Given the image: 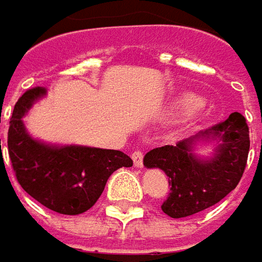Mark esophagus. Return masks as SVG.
Wrapping results in <instances>:
<instances>
[{
	"instance_id": "34e87169",
	"label": "esophagus",
	"mask_w": 262,
	"mask_h": 262,
	"mask_svg": "<svg viewBox=\"0 0 262 262\" xmlns=\"http://www.w3.org/2000/svg\"><path fill=\"white\" fill-rule=\"evenodd\" d=\"M133 162H134V166H137V168H141L143 166V153L140 150H136L133 153Z\"/></svg>"
}]
</instances>
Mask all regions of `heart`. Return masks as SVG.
I'll use <instances>...</instances> for the list:
<instances>
[{"mask_svg":"<svg viewBox=\"0 0 262 262\" xmlns=\"http://www.w3.org/2000/svg\"><path fill=\"white\" fill-rule=\"evenodd\" d=\"M203 100L198 94L193 93H183L178 97L174 98L169 109L172 113H181V115H191L199 109H202Z\"/></svg>","mask_w":262,"mask_h":262,"instance_id":"b5f03b06","label":"heart"}]
</instances>
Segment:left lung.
Here are the masks:
<instances>
[{"instance_id":"left-lung-1","label":"left lung","mask_w":262,"mask_h":262,"mask_svg":"<svg viewBox=\"0 0 262 262\" xmlns=\"http://www.w3.org/2000/svg\"><path fill=\"white\" fill-rule=\"evenodd\" d=\"M215 142L211 157L194 153L198 144ZM249 153V128L239 112L176 146L147 151L143 164L159 168L169 177L171 191L162 211L171 218L198 214L218 203L236 189L243 176Z\"/></svg>"}]
</instances>
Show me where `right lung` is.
Listing matches in <instances>:
<instances>
[{
  "instance_id": "1",
  "label": "right lung",
  "mask_w": 262,
  "mask_h": 262,
  "mask_svg": "<svg viewBox=\"0 0 262 262\" xmlns=\"http://www.w3.org/2000/svg\"><path fill=\"white\" fill-rule=\"evenodd\" d=\"M46 96L47 88L36 86L17 100L7 140L10 161L21 189L35 201L59 214L78 215L97 202L109 177L122 166H133V161L121 150L33 138L23 118Z\"/></svg>"
}]
</instances>
